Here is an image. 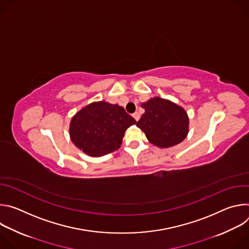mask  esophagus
Here are the masks:
<instances>
[{
    "label": "esophagus",
    "mask_w": 249,
    "mask_h": 249,
    "mask_svg": "<svg viewBox=\"0 0 249 249\" xmlns=\"http://www.w3.org/2000/svg\"><path fill=\"white\" fill-rule=\"evenodd\" d=\"M133 117H134V119H135L136 121H138V120L140 119V113H139V112H135V113L133 114Z\"/></svg>",
    "instance_id": "34e87169"
}]
</instances>
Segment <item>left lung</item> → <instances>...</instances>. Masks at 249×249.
I'll return each mask as SVG.
<instances>
[{
    "instance_id": "8db88e82",
    "label": "left lung",
    "mask_w": 249,
    "mask_h": 249,
    "mask_svg": "<svg viewBox=\"0 0 249 249\" xmlns=\"http://www.w3.org/2000/svg\"><path fill=\"white\" fill-rule=\"evenodd\" d=\"M145 113L137 122L152 144L169 148L182 142L188 133V116L185 110L173 102L154 97L142 104Z\"/></svg>"
}]
</instances>
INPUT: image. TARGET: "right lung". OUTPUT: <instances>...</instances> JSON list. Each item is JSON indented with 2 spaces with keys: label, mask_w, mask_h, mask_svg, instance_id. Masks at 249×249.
Listing matches in <instances>:
<instances>
[{
  "label": "right lung",
  "mask_w": 249,
  "mask_h": 249,
  "mask_svg": "<svg viewBox=\"0 0 249 249\" xmlns=\"http://www.w3.org/2000/svg\"><path fill=\"white\" fill-rule=\"evenodd\" d=\"M136 123L125 109L105 101L93 102L71 121L73 143L90 157H101L118 150L125 131Z\"/></svg>",
  "instance_id": "right-lung-1"
}]
</instances>
